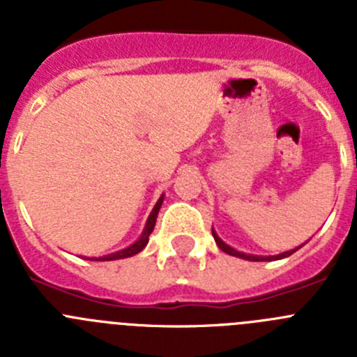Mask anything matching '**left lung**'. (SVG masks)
<instances>
[{"label": "left lung", "instance_id": "8db88e82", "mask_svg": "<svg viewBox=\"0 0 357 357\" xmlns=\"http://www.w3.org/2000/svg\"><path fill=\"white\" fill-rule=\"evenodd\" d=\"M213 238H214V241H216L218 247H220V250H223V252H225V254H229V255H234V257H239V259H247V261H277V259H284V257H288V255H291L293 252H296V250H298V248L302 247V245H301V247H296L295 250L282 252V254H279V255H266V257H264V255L243 254V252H238V250H236V248L229 247V245H227L225 241H222V239H220V236H218L216 232H214V230H213Z\"/></svg>", "mask_w": 357, "mask_h": 357}]
</instances>
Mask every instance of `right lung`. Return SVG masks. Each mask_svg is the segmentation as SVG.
<instances>
[{
    "label": "right lung",
    "instance_id": "right-lung-1",
    "mask_svg": "<svg viewBox=\"0 0 357 357\" xmlns=\"http://www.w3.org/2000/svg\"><path fill=\"white\" fill-rule=\"evenodd\" d=\"M162 200H164V197H160L159 200H157L155 207H153V211H151L150 216H148L143 234H141V238L137 239V241L132 243L130 247L114 252V254L103 255V257H91V259H93V261H116V259H125V257H132V255L139 254V252L143 250V248L148 245V238H150V234L153 232V227H155V222H157V214H159L160 206H162Z\"/></svg>",
    "mask_w": 357,
    "mask_h": 357
}]
</instances>
